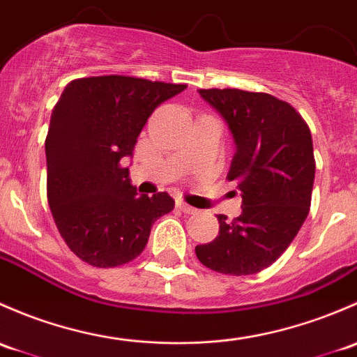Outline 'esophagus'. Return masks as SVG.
I'll list each match as a JSON object with an SVG mask.
<instances>
[{
	"mask_svg": "<svg viewBox=\"0 0 357 357\" xmlns=\"http://www.w3.org/2000/svg\"><path fill=\"white\" fill-rule=\"evenodd\" d=\"M177 208L180 209V211L185 213V215H196L197 213L196 208H192V206L183 203V201H177Z\"/></svg>",
	"mask_w": 357,
	"mask_h": 357,
	"instance_id": "34e87169",
	"label": "esophagus"
}]
</instances>
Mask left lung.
<instances>
[{
	"instance_id": "8db88e82",
	"label": "left lung",
	"mask_w": 357,
	"mask_h": 357,
	"mask_svg": "<svg viewBox=\"0 0 357 357\" xmlns=\"http://www.w3.org/2000/svg\"><path fill=\"white\" fill-rule=\"evenodd\" d=\"M232 132L229 180H237L242 213L218 215L220 232L196 245L209 270L255 275L275 263L303 227L314 182L313 139L303 116L282 99L241 89H199Z\"/></svg>"
}]
</instances>
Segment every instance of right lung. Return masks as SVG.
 <instances>
[{"mask_svg":"<svg viewBox=\"0 0 357 357\" xmlns=\"http://www.w3.org/2000/svg\"><path fill=\"white\" fill-rule=\"evenodd\" d=\"M185 84L125 75L72 80L46 137L47 203L70 251L98 268L135 259L153 223L174 209L167 192L139 196L125 160L151 113Z\"/></svg>","mask_w":357,"mask_h":357,"instance_id":"obj_1","label":"right lung"}]
</instances>
